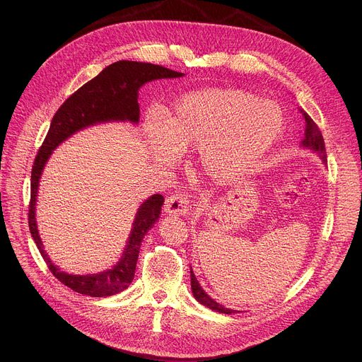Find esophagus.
<instances>
[{
    "label": "esophagus",
    "mask_w": 362,
    "mask_h": 362,
    "mask_svg": "<svg viewBox=\"0 0 362 362\" xmlns=\"http://www.w3.org/2000/svg\"><path fill=\"white\" fill-rule=\"evenodd\" d=\"M190 211L189 206V199L185 194H172L170 197L166 199L165 203V212L173 216H185Z\"/></svg>",
    "instance_id": "34e87169"
}]
</instances>
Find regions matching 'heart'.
I'll list each match as a JSON object with an SVG mask.
<instances>
[{
  "instance_id": "heart-1",
  "label": "heart",
  "mask_w": 362,
  "mask_h": 362,
  "mask_svg": "<svg viewBox=\"0 0 362 362\" xmlns=\"http://www.w3.org/2000/svg\"><path fill=\"white\" fill-rule=\"evenodd\" d=\"M153 158L172 165L180 150L199 148L204 173L230 185L252 172L279 143L285 113L276 101L243 90H199L180 97L165 124H144Z\"/></svg>"
}]
</instances>
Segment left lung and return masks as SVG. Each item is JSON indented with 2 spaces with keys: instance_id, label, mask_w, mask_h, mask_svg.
I'll list each match as a JSON object with an SVG mask.
<instances>
[{
  "instance_id": "obj_1",
  "label": "left lung",
  "mask_w": 362,
  "mask_h": 362,
  "mask_svg": "<svg viewBox=\"0 0 362 362\" xmlns=\"http://www.w3.org/2000/svg\"><path fill=\"white\" fill-rule=\"evenodd\" d=\"M299 112L302 113V117H303L305 126H306L305 127V139L300 141V147L306 148V150H313L317 154V156L322 160V163L327 165L325 143H324V137H322L318 126L302 109H299ZM190 285H192V293H193L194 299L199 303L212 309V311H216L219 314H228V315L239 313V311H236V309H230V308H226V306L221 305L219 302H216L215 299H212L208 293H206L204 289L200 286L197 278L194 276V274L192 271V267H190Z\"/></svg>"
}]
</instances>
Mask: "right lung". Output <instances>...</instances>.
<instances>
[{
    "instance_id": "add662e5",
    "label": "right lung",
    "mask_w": 362,
    "mask_h": 362,
    "mask_svg": "<svg viewBox=\"0 0 362 362\" xmlns=\"http://www.w3.org/2000/svg\"><path fill=\"white\" fill-rule=\"evenodd\" d=\"M183 73L169 70L162 66L122 60L103 70L93 80L71 94L51 120L45 136L34 160L31 172V200L28 212V226L31 236L51 271L62 284L73 291L94 298L116 295L129 288L134 278L137 257L144 235L160 218L165 197L159 193L151 194L141 202L132 223V230L126 242L120 259L103 272L74 275L62 271L49 259L44 250L38 233L35 211L41 175L53 151L73 134L97 124L105 123H132L137 124L140 119L139 90L150 81L162 78H179Z\"/></svg>"
}]
</instances>
